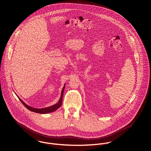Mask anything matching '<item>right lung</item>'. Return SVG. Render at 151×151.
Instances as JSON below:
<instances>
[{
  "label": "right lung",
  "mask_w": 151,
  "mask_h": 151,
  "mask_svg": "<svg viewBox=\"0 0 151 151\" xmlns=\"http://www.w3.org/2000/svg\"><path fill=\"white\" fill-rule=\"evenodd\" d=\"M65 86H63L62 90V93H61V96L58 101V102H57L56 104L52 105V106H49V107H47V108H32V107H31L29 106H28V105H27L24 101H22V99H20L17 95V97L19 98V99H20V101L22 102V104L24 105V106L28 109L29 110L31 111H33V112H35V113H41V114H46V113H52V112H53L54 111L60 108L62 105V100H63V92H64V90H65Z\"/></svg>",
  "instance_id": "obj_1"
}]
</instances>
